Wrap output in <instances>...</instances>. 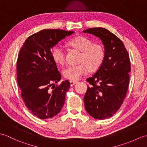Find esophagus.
I'll return each mask as SVG.
<instances>
[{"label":"esophagus","instance_id":"obj_1","mask_svg":"<svg viewBox=\"0 0 147 147\" xmlns=\"http://www.w3.org/2000/svg\"><path fill=\"white\" fill-rule=\"evenodd\" d=\"M69 83H70V85L72 86L76 84L78 82H76V81H69Z\"/></svg>","mask_w":147,"mask_h":147}]
</instances>
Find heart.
<instances>
[{"label": "heart", "mask_w": 147, "mask_h": 147, "mask_svg": "<svg viewBox=\"0 0 147 147\" xmlns=\"http://www.w3.org/2000/svg\"><path fill=\"white\" fill-rule=\"evenodd\" d=\"M67 45L82 52L80 57V64L69 65L63 71L64 78L71 81L78 80L88 71H95L101 67L105 57L103 47L99 43H93L88 38L78 36L71 39ZM51 55L54 61L58 64L65 63V54L61 47L55 46L52 49Z\"/></svg>", "instance_id": "obj_1"}]
</instances>
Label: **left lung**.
<instances>
[{
  "label": "left lung",
  "instance_id": "1",
  "mask_svg": "<svg viewBox=\"0 0 147 147\" xmlns=\"http://www.w3.org/2000/svg\"><path fill=\"white\" fill-rule=\"evenodd\" d=\"M102 40L105 57L96 73L86 81L90 83L84 103L87 112L96 119L112 117L119 109L129 86L131 65L124 43L114 34L103 28L83 31Z\"/></svg>",
  "mask_w": 147,
  "mask_h": 147
}]
</instances>
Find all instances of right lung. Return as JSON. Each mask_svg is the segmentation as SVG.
I'll return each mask as SVG.
<instances>
[{"instance_id": "obj_1", "label": "right lung", "mask_w": 147, "mask_h": 147, "mask_svg": "<svg viewBox=\"0 0 147 147\" xmlns=\"http://www.w3.org/2000/svg\"><path fill=\"white\" fill-rule=\"evenodd\" d=\"M74 32L45 29L30 36L23 43L17 61V80L26 107L42 119L58 114L70 87L69 81L51 86L61 79L51 50Z\"/></svg>"}]
</instances>
